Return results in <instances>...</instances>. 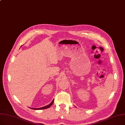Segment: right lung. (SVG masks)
Masks as SVG:
<instances>
[{"label":"right lung","instance_id":"1","mask_svg":"<svg viewBox=\"0 0 125 125\" xmlns=\"http://www.w3.org/2000/svg\"><path fill=\"white\" fill-rule=\"evenodd\" d=\"M53 101L54 100H52V101L50 103L49 105H48L45 106H44V107H41V108H31V109H34V110H40V109H47V108H50L52 105L53 103Z\"/></svg>","mask_w":125,"mask_h":125}]
</instances>
